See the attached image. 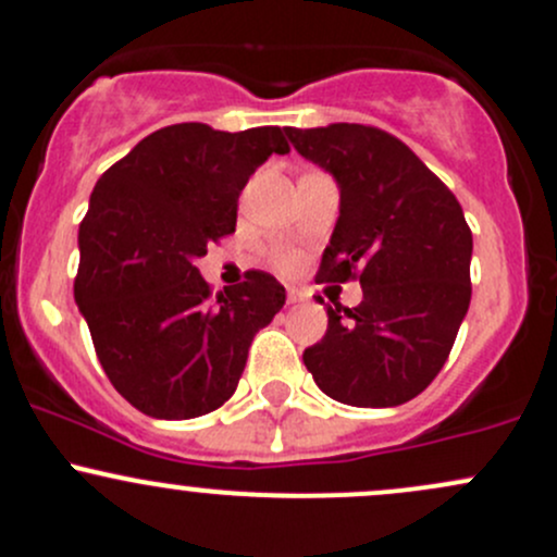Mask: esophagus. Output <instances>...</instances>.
I'll return each mask as SVG.
<instances>
[{
    "label": "esophagus",
    "mask_w": 557,
    "mask_h": 557,
    "mask_svg": "<svg viewBox=\"0 0 557 557\" xmlns=\"http://www.w3.org/2000/svg\"><path fill=\"white\" fill-rule=\"evenodd\" d=\"M296 301H301V294H298V290H288V304H296Z\"/></svg>",
    "instance_id": "1"
}]
</instances>
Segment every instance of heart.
Returning <instances> with one entry per match:
<instances>
[{
    "label": "heart",
    "mask_w": 557,
    "mask_h": 557,
    "mask_svg": "<svg viewBox=\"0 0 557 557\" xmlns=\"http://www.w3.org/2000/svg\"><path fill=\"white\" fill-rule=\"evenodd\" d=\"M272 261H274V267H280V269L296 267V256L290 253V250H274Z\"/></svg>",
    "instance_id": "heart-1"
}]
</instances>
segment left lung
<instances>
[{
	"instance_id": "left-lung-1",
	"label": "left lung",
	"mask_w": 557,
	"mask_h": 557,
	"mask_svg": "<svg viewBox=\"0 0 557 557\" xmlns=\"http://www.w3.org/2000/svg\"><path fill=\"white\" fill-rule=\"evenodd\" d=\"M290 144L333 173L342 213L320 283L360 280L357 307H327L304 366L327 397L357 408L408 403L448 360L470 307L472 232L454 191L400 138L371 125L288 127Z\"/></svg>"
}]
</instances>
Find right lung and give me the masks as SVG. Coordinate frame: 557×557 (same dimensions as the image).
<instances>
[{
	"label": "right lung",
	"mask_w": 557,
	"mask_h": 557,
	"mask_svg": "<svg viewBox=\"0 0 557 557\" xmlns=\"http://www.w3.org/2000/svg\"><path fill=\"white\" fill-rule=\"evenodd\" d=\"M290 151L280 127L181 122L138 140L98 178L79 224L74 301L114 389L154 419H195L237 389L285 288L250 269L215 294L195 261L234 232L256 168Z\"/></svg>",
	"instance_id": "right-lung-1"
}]
</instances>
